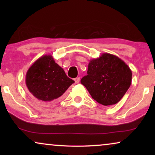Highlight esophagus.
<instances>
[{
    "label": "esophagus",
    "mask_w": 155,
    "mask_h": 155,
    "mask_svg": "<svg viewBox=\"0 0 155 155\" xmlns=\"http://www.w3.org/2000/svg\"><path fill=\"white\" fill-rule=\"evenodd\" d=\"M74 80H75L76 83H78V82H80V78H75V79H74Z\"/></svg>",
    "instance_id": "obj_1"
}]
</instances>
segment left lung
<instances>
[{"label": "left lung", "instance_id": "obj_1", "mask_svg": "<svg viewBox=\"0 0 155 155\" xmlns=\"http://www.w3.org/2000/svg\"><path fill=\"white\" fill-rule=\"evenodd\" d=\"M86 76L81 84L95 101L104 106L117 104L130 87L132 71L115 55L104 53L90 60Z\"/></svg>", "mask_w": 155, "mask_h": 155}]
</instances>
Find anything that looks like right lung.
I'll use <instances>...</instances> for the list:
<instances>
[{
  "label": "right lung",
  "mask_w": 155,
  "mask_h": 155,
  "mask_svg": "<svg viewBox=\"0 0 155 155\" xmlns=\"http://www.w3.org/2000/svg\"><path fill=\"white\" fill-rule=\"evenodd\" d=\"M25 82L34 97L48 103L58 100L75 82L68 77L51 55H44L29 67Z\"/></svg>",
  "instance_id": "right-lung-1"
}]
</instances>
